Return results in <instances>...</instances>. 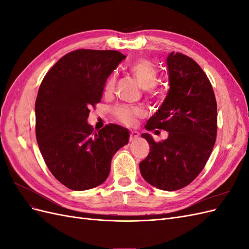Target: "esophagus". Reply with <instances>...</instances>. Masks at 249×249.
I'll list each match as a JSON object with an SVG mask.
<instances>
[{
  "mask_svg": "<svg viewBox=\"0 0 249 249\" xmlns=\"http://www.w3.org/2000/svg\"><path fill=\"white\" fill-rule=\"evenodd\" d=\"M139 138V133L138 132H135V131H132L130 133V141H133V140H136Z\"/></svg>",
  "mask_w": 249,
  "mask_h": 249,
  "instance_id": "34e87169",
  "label": "esophagus"
}]
</instances>
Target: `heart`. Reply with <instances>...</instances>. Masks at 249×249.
Here are the masks:
<instances>
[{"mask_svg":"<svg viewBox=\"0 0 249 249\" xmlns=\"http://www.w3.org/2000/svg\"><path fill=\"white\" fill-rule=\"evenodd\" d=\"M129 71L133 78L139 83V85L146 90L149 96H158V94H159V91L157 89L158 71L152 61L145 58L135 60L130 64ZM116 81L117 72L113 71L105 81L104 92L106 94L112 93L115 88ZM113 116L124 124L134 125L139 118L144 116V111L138 107L118 106L113 109Z\"/></svg>","mask_w":249,"mask_h":249,"instance_id":"1","label":"heart"}]
</instances>
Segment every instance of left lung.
Wrapping results in <instances>:
<instances>
[{"label": "left lung", "instance_id": "left-lung-1", "mask_svg": "<svg viewBox=\"0 0 249 249\" xmlns=\"http://www.w3.org/2000/svg\"><path fill=\"white\" fill-rule=\"evenodd\" d=\"M166 63L170 88L145 129L169 135L156 142L142 134L150 150L139 168L148 184L175 191L189 185L209 160L217 135V103L207 74L192 58L171 52Z\"/></svg>", "mask_w": 249, "mask_h": 249}]
</instances>
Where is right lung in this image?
I'll use <instances>...</instances> for the list:
<instances>
[{
  "mask_svg": "<svg viewBox=\"0 0 249 249\" xmlns=\"http://www.w3.org/2000/svg\"><path fill=\"white\" fill-rule=\"evenodd\" d=\"M125 58L118 51L76 50L44 76L35 102V132L48 168L74 191L103 184L112 157L129 142L124 127L100 131L87 124L90 108L101 102L105 81Z\"/></svg>",
  "mask_w": 249,
  "mask_h": 249,
  "instance_id": "right-lung-1",
  "label": "right lung"
}]
</instances>
